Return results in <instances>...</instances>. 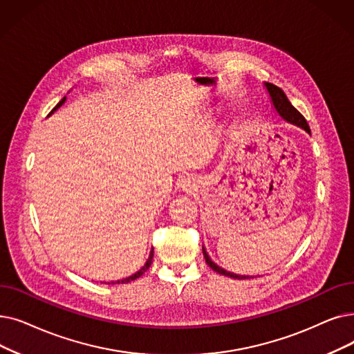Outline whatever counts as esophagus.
I'll list each match as a JSON object with an SVG mask.
<instances>
[{
    "mask_svg": "<svg viewBox=\"0 0 354 354\" xmlns=\"http://www.w3.org/2000/svg\"><path fill=\"white\" fill-rule=\"evenodd\" d=\"M192 187H194V183H192V180H191L189 178L182 180V188H183V189H191Z\"/></svg>",
    "mask_w": 354,
    "mask_h": 354,
    "instance_id": "1",
    "label": "esophagus"
}]
</instances>
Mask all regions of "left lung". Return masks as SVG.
<instances>
[{
	"instance_id": "8db88e82",
	"label": "left lung",
	"mask_w": 354,
	"mask_h": 354,
	"mask_svg": "<svg viewBox=\"0 0 354 354\" xmlns=\"http://www.w3.org/2000/svg\"><path fill=\"white\" fill-rule=\"evenodd\" d=\"M265 88H266L268 94L270 97V102L273 105V109H274L276 113H278V115L281 118H283L286 122H290V124H294L297 127H301L302 130H305L306 133L311 134L308 122H306L304 115L295 109V106L289 102L288 97L285 95V92L279 86H276V85L269 84V82H265ZM203 253H204L207 265L214 272H217V273L224 274V276H228V278H233V279H249V278H253V276H249V274H237V273H233V272H228V270L223 269L221 266H218L217 263H214L212 260H211V257L208 256L205 248H203Z\"/></svg>"
}]
</instances>
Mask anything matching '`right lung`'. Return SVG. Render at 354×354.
Listing matches in <instances>:
<instances>
[{
    "mask_svg": "<svg viewBox=\"0 0 354 354\" xmlns=\"http://www.w3.org/2000/svg\"><path fill=\"white\" fill-rule=\"evenodd\" d=\"M65 101H66V97H64L62 98V101H60L56 106H55V109L50 111V114H53L57 109H59V106H62L64 104H65ZM49 114V115H50ZM151 260H153V248H151V250H150V254H149V259L146 260V263H145V266L139 270V272H136V273H133L131 276H127V278H124V279H120V281H111L110 283H129V282H131V281H134V279H137V278H140V276L150 268V265H151Z\"/></svg>",
    "mask_w": 354,
    "mask_h": 354,
    "instance_id": "add662e5",
    "label": "right lung"
}]
</instances>
